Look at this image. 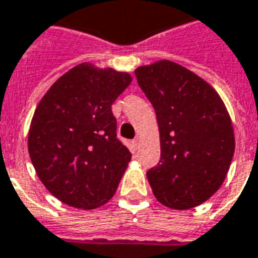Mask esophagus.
<instances>
[{"instance_id": "1", "label": "esophagus", "mask_w": 258, "mask_h": 258, "mask_svg": "<svg viewBox=\"0 0 258 258\" xmlns=\"http://www.w3.org/2000/svg\"><path fill=\"white\" fill-rule=\"evenodd\" d=\"M132 144H133V147H135V149H138V147H139V138L135 139V140L132 142Z\"/></svg>"}]
</instances>
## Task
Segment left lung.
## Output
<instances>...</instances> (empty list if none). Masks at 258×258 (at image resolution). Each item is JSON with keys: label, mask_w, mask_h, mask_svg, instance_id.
I'll return each mask as SVG.
<instances>
[{"label": "left lung", "mask_w": 258, "mask_h": 258, "mask_svg": "<svg viewBox=\"0 0 258 258\" xmlns=\"http://www.w3.org/2000/svg\"><path fill=\"white\" fill-rule=\"evenodd\" d=\"M135 75L160 129L161 158L147 172L155 199L175 210L197 207L220 189L233 157L225 104L206 80L175 62L140 67Z\"/></svg>", "instance_id": "1"}]
</instances>
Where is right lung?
Here are the masks:
<instances>
[{"label": "right lung", "instance_id": "right-lung-1", "mask_svg": "<svg viewBox=\"0 0 258 258\" xmlns=\"http://www.w3.org/2000/svg\"><path fill=\"white\" fill-rule=\"evenodd\" d=\"M131 82L126 72L85 62L62 75L34 111L27 140L33 167L71 207H101L127 168L132 154L116 138L111 105Z\"/></svg>", "mask_w": 258, "mask_h": 258}]
</instances>
